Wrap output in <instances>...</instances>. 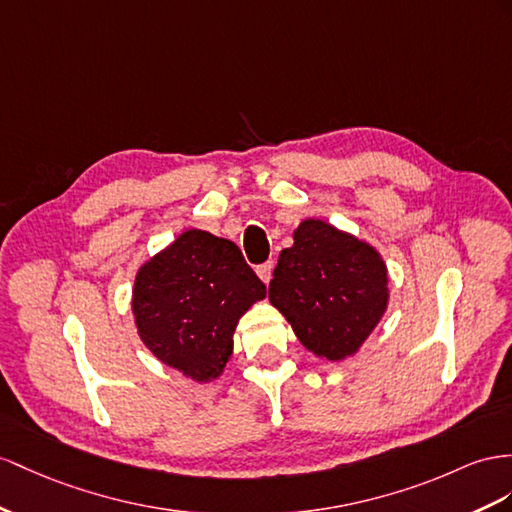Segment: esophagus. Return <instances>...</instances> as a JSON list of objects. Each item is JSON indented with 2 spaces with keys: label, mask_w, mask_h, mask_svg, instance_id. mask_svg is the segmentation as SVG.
<instances>
[{
  "label": "esophagus",
  "mask_w": 512,
  "mask_h": 512,
  "mask_svg": "<svg viewBox=\"0 0 512 512\" xmlns=\"http://www.w3.org/2000/svg\"><path fill=\"white\" fill-rule=\"evenodd\" d=\"M272 268H274V264L272 261H268V264H261V266H257V277L264 281L266 285L270 283V279H272Z\"/></svg>",
  "instance_id": "34e87169"
}]
</instances>
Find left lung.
<instances>
[{
  "mask_svg": "<svg viewBox=\"0 0 512 512\" xmlns=\"http://www.w3.org/2000/svg\"><path fill=\"white\" fill-rule=\"evenodd\" d=\"M283 248L268 298L309 352L355 357L389 305L387 264L376 248L320 218H305Z\"/></svg>",
  "mask_w": 512,
  "mask_h": 512,
  "instance_id": "1",
  "label": "left lung"
}]
</instances>
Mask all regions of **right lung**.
Returning <instances> with one entry per match:
<instances>
[{
	"label": "right lung",
	"mask_w": 512,
	"mask_h": 512,
	"mask_svg": "<svg viewBox=\"0 0 512 512\" xmlns=\"http://www.w3.org/2000/svg\"><path fill=\"white\" fill-rule=\"evenodd\" d=\"M266 285L231 240L186 229L138 268L131 313L140 342L194 383H212L233 355L244 313Z\"/></svg>",
	"instance_id": "add662e5"
}]
</instances>
